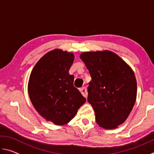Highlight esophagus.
<instances>
[{
    "label": "esophagus",
    "instance_id": "34e87169",
    "mask_svg": "<svg viewBox=\"0 0 154 154\" xmlns=\"http://www.w3.org/2000/svg\"><path fill=\"white\" fill-rule=\"evenodd\" d=\"M80 92L82 93V94L84 96V97L86 98L88 96V91H87V88L85 87H83L82 88H80Z\"/></svg>",
    "mask_w": 154,
    "mask_h": 154
}]
</instances>
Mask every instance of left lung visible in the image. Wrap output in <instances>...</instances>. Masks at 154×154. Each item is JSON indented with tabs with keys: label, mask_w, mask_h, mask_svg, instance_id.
Here are the masks:
<instances>
[{
	"label": "left lung",
	"mask_w": 154,
	"mask_h": 154,
	"mask_svg": "<svg viewBox=\"0 0 154 154\" xmlns=\"http://www.w3.org/2000/svg\"><path fill=\"white\" fill-rule=\"evenodd\" d=\"M80 58L92 80L88 101L95 112L99 126L118 128L126 121L137 98V81L128 64L111 51L83 52Z\"/></svg>",
	"instance_id": "left-lung-1"
}]
</instances>
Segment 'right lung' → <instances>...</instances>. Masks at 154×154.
Masks as SVG:
<instances>
[{
	"label": "right lung",
	"mask_w": 154,
	"mask_h": 154,
	"mask_svg": "<svg viewBox=\"0 0 154 154\" xmlns=\"http://www.w3.org/2000/svg\"><path fill=\"white\" fill-rule=\"evenodd\" d=\"M74 54L55 49L45 54L34 66L28 91L34 107L47 121L64 125L71 120L86 101L74 87L69 69Z\"/></svg>",
	"instance_id": "add662e5"
}]
</instances>
